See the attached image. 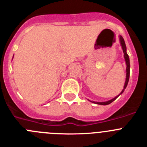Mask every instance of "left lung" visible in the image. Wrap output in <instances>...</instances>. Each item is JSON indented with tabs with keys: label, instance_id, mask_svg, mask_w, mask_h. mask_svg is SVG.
Listing matches in <instances>:
<instances>
[{
	"label": "left lung",
	"instance_id": "left-lung-1",
	"mask_svg": "<svg viewBox=\"0 0 147 147\" xmlns=\"http://www.w3.org/2000/svg\"><path fill=\"white\" fill-rule=\"evenodd\" d=\"M119 37H120V38H119V40H120L121 45L122 49H123V52H124V59H125V61H126V65H127V69H126V71H127V75H126V81H125V84H124V89L122 90V91L121 92V93L119 95V96H115V98H112V99L110 100V101H107V102H91V101H90V102H93V103L98 104V105H109V104H110V103H112L113 101H115V100L116 99V98H117L118 97H119V96H120V95L124 91L125 88H127V84H128V82H129V70H130L129 58V56H128V54H127V49H126V45H125V42H124V40L123 39V37H122L121 36H120Z\"/></svg>",
	"mask_w": 147,
	"mask_h": 147
}]
</instances>
